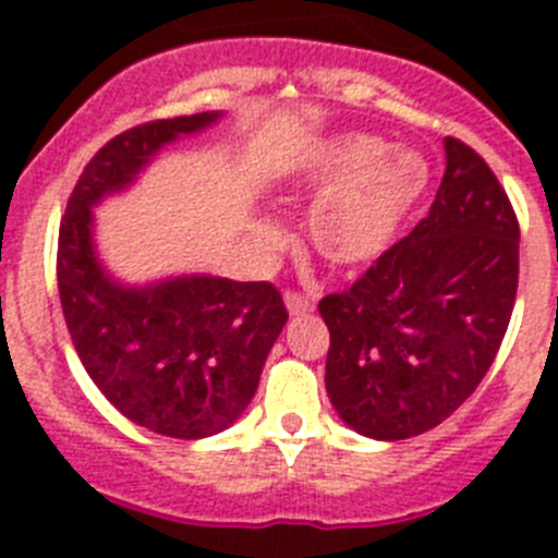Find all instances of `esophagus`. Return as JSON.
Listing matches in <instances>:
<instances>
[{
	"label": "esophagus",
	"instance_id": "1",
	"mask_svg": "<svg viewBox=\"0 0 558 558\" xmlns=\"http://www.w3.org/2000/svg\"><path fill=\"white\" fill-rule=\"evenodd\" d=\"M284 307H288L290 315H304V313H310V310H315V299L313 295L288 290V293H284Z\"/></svg>",
	"mask_w": 558,
	"mask_h": 558
}]
</instances>
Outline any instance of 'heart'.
Masks as SVG:
<instances>
[{"label":"heart","instance_id":"1","mask_svg":"<svg viewBox=\"0 0 558 558\" xmlns=\"http://www.w3.org/2000/svg\"><path fill=\"white\" fill-rule=\"evenodd\" d=\"M295 186L315 198L307 236L332 268H363L391 248L427 186V167L411 150H386L366 133H338L318 142L299 170ZM265 245L282 243V229L259 223Z\"/></svg>","mask_w":558,"mask_h":558}]
</instances>
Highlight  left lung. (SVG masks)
Masks as SVG:
<instances>
[{
    "label": "left lung",
    "instance_id": "obj_1",
    "mask_svg": "<svg viewBox=\"0 0 558 558\" xmlns=\"http://www.w3.org/2000/svg\"><path fill=\"white\" fill-rule=\"evenodd\" d=\"M445 153L427 218L318 304L329 402L377 441L418 436L461 408L514 310L520 223L509 195L470 145L447 136Z\"/></svg>",
    "mask_w": 558,
    "mask_h": 558
}]
</instances>
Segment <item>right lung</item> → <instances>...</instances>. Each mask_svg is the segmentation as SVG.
I'll use <instances>...</instances> for the list:
<instances>
[{"label": "right lung", "instance_id": "obj_1", "mask_svg": "<svg viewBox=\"0 0 558 558\" xmlns=\"http://www.w3.org/2000/svg\"><path fill=\"white\" fill-rule=\"evenodd\" d=\"M220 117L156 120L113 136L77 179L58 234V293L83 368L122 416L170 438H206L234 425L288 310L268 282L206 274L120 282L97 256L92 209L128 190L161 147Z\"/></svg>", "mask_w": 558, "mask_h": 558}]
</instances>
